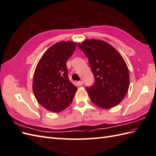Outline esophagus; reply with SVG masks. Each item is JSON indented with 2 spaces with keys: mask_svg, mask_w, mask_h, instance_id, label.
I'll list each match as a JSON object with an SVG mask.
<instances>
[{
  "mask_svg": "<svg viewBox=\"0 0 156 156\" xmlns=\"http://www.w3.org/2000/svg\"><path fill=\"white\" fill-rule=\"evenodd\" d=\"M77 85H78L79 86H81V85H83V82L82 81H78V82H77Z\"/></svg>",
  "mask_w": 156,
  "mask_h": 156,
  "instance_id": "obj_1",
  "label": "esophagus"
}]
</instances>
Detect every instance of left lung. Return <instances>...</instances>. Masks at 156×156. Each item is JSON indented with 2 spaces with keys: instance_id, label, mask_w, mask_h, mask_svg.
Wrapping results in <instances>:
<instances>
[{
  "instance_id": "left-lung-1",
  "label": "left lung",
  "mask_w": 156,
  "mask_h": 156,
  "mask_svg": "<svg viewBox=\"0 0 156 156\" xmlns=\"http://www.w3.org/2000/svg\"><path fill=\"white\" fill-rule=\"evenodd\" d=\"M77 45L89 59L95 81L87 90L91 101L102 108L115 107L124 99L130 85L124 59L105 41L87 39Z\"/></svg>"
}]
</instances>
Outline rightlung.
<instances>
[{
    "mask_svg": "<svg viewBox=\"0 0 156 156\" xmlns=\"http://www.w3.org/2000/svg\"><path fill=\"white\" fill-rule=\"evenodd\" d=\"M77 43L60 41L49 48L37 64L32 89L37 102L48 111L59 112L73 101L77 88L68 78L67 59Z\"/></svg>",
    "mask_w": 156,
    "mask_h": 156,
    "instance_id": "obj_1",
    "label": "right lung"
}]
</instances>
